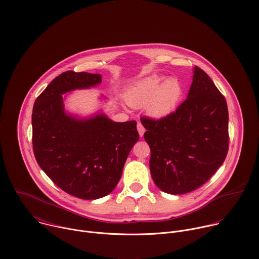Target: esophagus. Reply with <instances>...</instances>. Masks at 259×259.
Masks as SVG:
<instances>
[{
	"label": "esophagus",
	"instance_id": "34e87169",
	"mask_svg": "<svg viewBox=\"0 0 259 259\" xmlns=\"http://www.w3.org/2000/svg\"><path fill=\"white\" fill-rule=\"evenodd\" d=\"M137 131H138V133H139V136L142 137L143 134H144V132H145V129H144V127L142 126L141 123H138V124H137Z\"/></svg>",
	"mask_w": 259,
	"mask_h": 259
}]
</instances>
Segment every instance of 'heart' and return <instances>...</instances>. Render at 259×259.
<instances>
[{
    "mask_svg": "<svg viewBox=\"0 0 259 259\" xmlns=\"http://www.w3.org/2000/svg\"><path fill=\"white\" fill-rule=\"evenodd\" d=\"M182 95V86L176 78L154 73L129 85L125 92L126 102L133 107L145 105L146 113L156 119L165 118L176 108Z\"/></svg>",
    "mask_w": 259,
    "mask_h": 259,
    "instance_id": "1",
    "label": "heart"
}]
</instances>
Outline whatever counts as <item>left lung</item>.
<instances>
[{
    "label": "left lung",
    "mask_w": 259,
    "mask_h": 259,
    "mask_svg": "<svg viewBox=\"0 0 259 259\" xmlns=\"http://www.w3.org/2000/svg\"><path fill=\"white\" fill-rule=\"evenodd\" d=\"M193 83L176 112L160 120L141 118L156 186L171 195L193 192L223 165L229 150V112L224 95L195 66Z\"/></svg>",
    "instance_id": "8db88e82"
}]
</instances>
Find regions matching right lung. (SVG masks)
<instances>
[{
	"mask_svg": "<svg viewBox=\"0 0 259 259\" xmlns=\"http://www.w3.org/2000/svg\"><path fill=\"white\" fill-rule=\"evenodd\" d=\"M101 75L67 70L35 99L32 147L36 162L65 193L96 200L112 193L139 134L135 121L114 122L103 113L87 118L68 114L63 94L90 89Z\"/></svg>",
	"mask_w": 259,
	"mask_h": 259,
	"instance_id": "right-lung-1",
	"label": "right lung"
}]
</instances>
